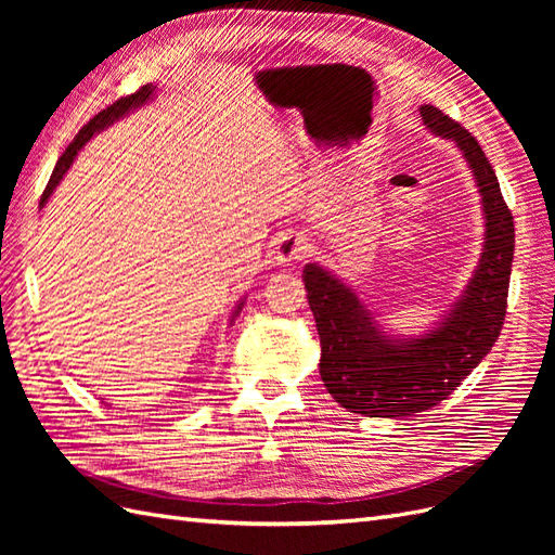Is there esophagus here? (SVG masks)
Segmentation results:
<instances>
[{
  "instance_id": "esophagus-1",
  "label": "esophagus",
  "mask_w": 555,
  "mask_h": 555,
  "mask_svg": "<svg viewBox=\"0 0 555 555\" xmlns=\"http://www.w3.org/2000/svg\"><path fill=\"white\" fill-rule=\"evenodd\" d=\"M308 238L304 236V233H296V231H289L284 233V236L275 243V249H273V261L280 263V266H289L292 261H300L308 257Z\"/></svg>"
}]
</instances>
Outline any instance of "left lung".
<instances>
[{
  "label": "left lung",
  "instance_id": "1",
  "mask_svg": "<svg viewBox=\"0 0 555 555\" xmlns=\"http://www.w3.org/2000/svg\"><path fill=\"white\" fill-rule=\"evenodd\" d=\"M422 111L435 137L459 145L481 196L483 251L473 280L442 322L416 338H391L343 280L308 263L304 282L322 359L319 375L335 402L365 416L400 418L430 410L475 371L505 324L514 259V217L493 166L469 131L430 104Z\"/></svg>",
  "mask_w": 555,
  "mask_h": 555
}]
</instances>
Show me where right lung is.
<instances>
[{
	"label": "right lung",
	"mask_w": 555,
	"mask_h": 555,
	"mask_svg": "<svg viewBox=\"0 0 555 555\" xmlns=\"http://www.w3.org/2000/svg\"><path fill=\"white\" fill-rule=\"evenodd\" d=\"M153 92H155V88H153V86H143L139 92H133V94H129V96L117 99L115 104H111V106H108V108H104L102 113H96V115L92 117V120L76 133V139L69 143V147L64 150L62 157H60V159H57V164H55L53 176H50V180H48V184H46V190H43V194H41L39 208H43V206L48 204L50 194H53V190L57 188L60 180L64 178V173L69 171V166L74 164V159H76V155H78V150H80L82 145H86V143L94 137V133H99L102 129L111 127L115 120H120V117H122V115H127L129 111H137V108H141L143 104H147L150 99H153ZM243 304H245V300H241V304L236 306V310H233V314H231V324H233V319H236V317L241 314Z\"/></svg>",
	"instance_id": "obj_1"
}]
</instances>
